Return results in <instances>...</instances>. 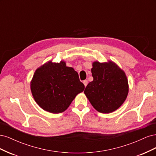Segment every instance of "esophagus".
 Returning a JSON list of instances; mask_svg holds the SVG:
<instances>
[{
    "instance_id": "1",
    "label": "esophagus",
    "mask_w": 156,
    "mask_h": 156,
    "mask_svg": "<svg viewBox=\"0 0 156 156\" xmlns=\"http://www.w3.org/2000/svg\"><path fill=\"white\" fill-rule=\"evenodd\" d=\"M83 84H84V87H87V85L88 84V81L87 80H84V81H83Z\"/></svg>"
}]
</instances>
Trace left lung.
<instances>
[{
	"instance_id": "8db88e82",
	"label": "left lung",
	"mask_w": 156,
	"mask_h": 156,
	"mask_svg": "<svg viewBox=\"0 0 156 156\" xmlns=\"http://www.w3.org/2000/svg\"><path fill=\"white\" fill-rule=\"evenodd\" d=\"M92 74L94 78L84 90V94L98 112L110 113L118 109L128 94L126 75L118 66L109 61L94 62Z\"/></svg>"
}]
</instances>
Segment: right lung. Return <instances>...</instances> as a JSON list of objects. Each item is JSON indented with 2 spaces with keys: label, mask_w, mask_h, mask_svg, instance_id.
<instances>
[{
  "label": "right lung",
  "mask_w": 156,
  "mask_h": 156,
  "mask_svg": "<svg viewBox=\"0 0 156 156\" xmlns=\"http://www.w3.org/2000/svg\"><path fill=\"white\" fill-rule=\"evenodd\" d=\"M34 100L44 110L60 113L66 110L73 99L84 89L79 75L66 63L48 62L37 68L30 83Z\"/></svg>",
  "instance_id": "obj_1"
}]
</instances>
